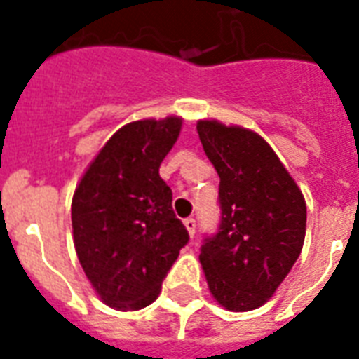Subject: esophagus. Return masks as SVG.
<instances>
[{
  "mask_svg": "<svg viewBox=\"0 0 359 359\" xmlns=\"http://www.w3.org/2000/svg\"><path fill=\"white\" fill-rule=\"evenodd\" d=\"M184 227H186V231L190 233V236L196 235V219H194V218H186L184 219Z\"/></svg>",
  "mask_w": 359,
  "mask_h": 359,
  "instance_id": "34e87169",
  "label": "esophagus"
}]
</instances>
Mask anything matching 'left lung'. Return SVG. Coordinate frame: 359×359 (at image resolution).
Instances as JSON below:
<instances>
[{
  "instance_id": "obj_1",
  "label": "left lung",
  "mask_w": 359,
  "mask_h": 359,
  "mask_svg": "<svg viewBox=\"0 0 359 359\" xmlns=\"http://www.w3.org/2000/svg\"><path fill=\"white\" fill-rule=\"evenodd\" d=\"M219 177L222 222L201 245L208 289L229 311H251L276 292L300 257L306 199L272 147L242 126L199 121Z\"/></svg>"
}]
</instances>
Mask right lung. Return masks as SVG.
Returning a JSON list of instances; mask_svg holds the SVG:
<instances>
[{
    "instance_id": "1",
    "label": "right lung",
    "mask_w": 359,
    "mask_h": 359,
    "mask_svg": "<svg viewBox=\"0 0 359 359\" xmlns=\"http://www.w3.org/2000/svg\"><path fill=\"white\" fill-rule=\"evenodd\" d=\"M180 126V117L124 124L76 186V253L100 300L119 311L156 300L163 278L190 240L171 207V188L160 177V163Z\"/></svg>"
}]
</instances>
